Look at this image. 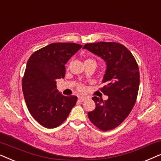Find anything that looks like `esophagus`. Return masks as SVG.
I'll return each mask as SVG.
<instances>
[{
  "instance_id": "obj_1",
  "label": "esophagus",
  "mask_w": 161,
  "mask_h": 161,
  "mask_svg": "<svg viewBox=\"0 0 161 161\" xmlns=\"http://www.w3.org/2000/svg\"><path fill=\"white\" fill-rule=\"evenodd\" d=\"M87 97H78V100L79 101H80V102H84V101H86L87 100Z\"/></svg>"
}]
</instances>
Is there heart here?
Returning a JSON list of instances; mask_svg holds the SVG:
<instances>
[{"instance_id": "obj_1", "label": "heart", "mask_w": 161, "mask_h": 161, "mask_svg": "<svg viewBox=\"0 0 161 161\" xmlns=\"http://www.w3.org/2000/svg\"><path fill=\"white\" fill-rule=\"evenodd\" d=\"M86 61H94V60H92V59H87ZM94 62H95V61H94Z\"/></svg>"}]
</instances>
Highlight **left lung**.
<instances>
[{"instance_id":"8db88e82","label":"left lung","mask_w":161,"mask_h":161,"mask_svg":"<svg viewBox=\"0 0 161 161\" xmlns=\"http://www.w3.org/2000/svg\"><path fill=\"white\" fill-rule=\"evenodd\" d=\"M86 49L106 63L101 91L107 100L93 97L96 108L88 113L90 121L103 131L119 126L135 105L139 88V69L131 52L122 44L100 42L86 44Z\"/></svg>"}]
</instances>
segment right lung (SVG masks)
<instances>
[{"mask_svg": "<svg viewBox=\"0 0 161 161\" xmlns=\"http://www.w3.org/2000/svg\"><path fill=\"white\" fill-rule=\"evenodd\" d=\"M81 47L76 43H52L28 59L22 83L23 95L30 114L43 127H58L76 104V96H64L57 90L56 80L64 78L65 64Z\"/></svg>", "mask_w": 161, "mask_h": 161, "instance_id": "add662e5", "label": "right lung"}]
</instances>
